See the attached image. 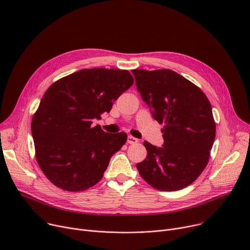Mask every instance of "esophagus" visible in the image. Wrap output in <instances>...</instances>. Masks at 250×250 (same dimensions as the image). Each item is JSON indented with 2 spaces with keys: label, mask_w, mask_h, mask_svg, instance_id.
<instances>
[{
  "label": "esophagus",
  "mask_w": 250,
  "mask_h": 250,
  "mask_svg": "<svg viewBox=\"0 0 250 250\" xmlns=\"http://www.w3.org/2000/svg\"><path fill=\"white\" fill-rule=\"evenodd\" d=\"M138 142H139L138 139H136V138H134V137H132V136H128V137H127V143L130 144V145H136V144H137Z\"/></svg>",
  "instance_id": "1"
}]
</instances>
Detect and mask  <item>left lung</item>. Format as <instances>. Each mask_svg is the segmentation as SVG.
Listing matches in <instances>:
<instances>
[{
	"label": "left lung",
	"instance_id": "left-lung-1",
	"mask_svg": "<svg viewBox=\"0 0 250 250\" xmlns=\"http://www.w3.org/2000/svg\"><path fill=\"white\" fill-rule=\"evenodd\" d=\"M142 99L163 124V147L145 141L146 159L137 169L162 191L188 187L206 168L216 137L212 106L204 92L174 71L132 70Z\"/></svg>",
	"mask_w": 250,
	"mask_h": 250
}]
</instances>
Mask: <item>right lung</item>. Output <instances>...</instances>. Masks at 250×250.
<instances>
[{"label": "right lung", "instance_id": "add662e5", "mask_svg": "<svg viewBox=\"0 0 250 250\" xmlns=\"http://www.w3.org/2000/svg\"><path fill=\"white\" fill-rule=\"evenodd\" d=\"M134 84L126 70L84 69L51 84L33 114L35 158L46 178L63 190L83 191L103 177L125 133L106 134L92 120L109 112Z\"/></svg>", "mask_w": 250, "mask_h": 250}]
</instances>
